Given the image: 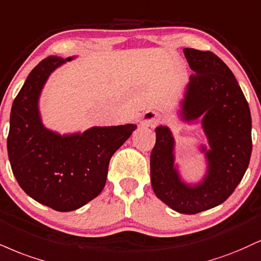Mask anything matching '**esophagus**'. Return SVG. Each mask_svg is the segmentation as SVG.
Listing matches in <instances>:
<instances>
[{"label": "esophagus", "mask_w": 261, "mask_h": 261, "mask_svg": "<svg viewBox=\"0 0 261 261\" xmlns=\"http://www.w3.org/2000/svg\"><path fill=\"white\" fill-rule=\"evenodd\" d=\"M159 122L158 114L153 111H148L143 114V120L141 121V126L143 127H154Z\"/></svg>", "instance_id": "esophagus-1"}]
</instances>
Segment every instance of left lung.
Instances as JSON below:
<instances>
[{
  "label": "left lung",
  "instance_id": "left-lung-1",
  "mask_svg": "<svg viewBox=\"0 0 261 261\" xmlns=\"http://www.w3.org/2000/svg\"><path fill=\"white\" fill-rule=\"evenodd\" d=\"M190 76L182 118L200 119L210 148L208 174L188 186L174 166V139L166 126L155 128L150 153V182L155 196L181 214H197L224 203L244 176L252 155V117L248 102L230 68L214 53L184 48Z\"/></svg>",
  "mask_w": 261,
  "mask_h": 261
}]
</instances>
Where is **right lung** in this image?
<instances>
[{
	"mask_svg": "<svg viewBox=\"0 0 261 261\" xmlns=\"http://www.w3.org/2000/svg\"><path fill=\"white\" fill-rule=\"evenodd\" d=\"M70 59L49 56L31 70L12 106L7 139L19 186L57 212L79 209L102 192L112 155L136 128L126 124L61 136L43 126L37 108L41 90L49 74Z\"/></svg>",
	"mask_w": 261,
	"mask_h": 261,
	"instance_id": "add662e5",
	"label": "right lung"
}]
</instances>
